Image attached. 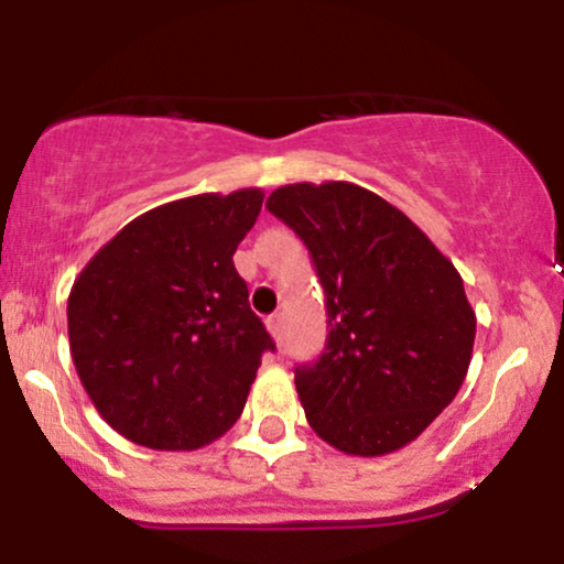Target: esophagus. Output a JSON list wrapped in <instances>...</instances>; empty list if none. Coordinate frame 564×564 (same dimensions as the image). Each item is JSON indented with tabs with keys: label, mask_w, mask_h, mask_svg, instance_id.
<instances>
[{
	"label": "esophagus",
	"mask_w": 564,
	"mask_h": 564,
	"mask_svg": "<svg viewBox=\"0 0 564 564\" xmlns=\"http://www.w3.org/2000/svg\"><path fill=\"white\" fill-rule=\"evenodd\" d=\"M268 332L273 334V339L278 341V345H281V341H283V315L281 313L270 315V318H268Z\"/></svg>",
	"instance_id": "obj_1"
}]
</instances>
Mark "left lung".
Returning <instances> with one entry per match:
<instances>
[{"instance_id": "1", "label": "left lung", "mask_w": 564, "mask_h": 564, "mask_svg": "<svg viewBox=\"0 0 564 564\" xmlns=\"http://www.w3.org/2000/svg\"><path fill=\"white\" fill-rule=\"evenodd\" d=\"M268 209L302 238L326 291V347L294 371L310 426L349 456L413 443L469 371L477 318L458 270L360 185H283Z\"/></svg>"}]
</instances>
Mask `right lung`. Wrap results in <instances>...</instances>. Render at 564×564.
Masks as SVG:
<instances>
[{
  "mask_svg": "<svg viewBox=\"0 0 564 564\" xmlns=\"http://www.w3.org/2000/svg\"><path fill=\"white\" fill-rule=\"evenodd\" d=\"M260 187L170 200L124 225L68 294L70 358L97 413L132 443L196 451L243 413L262 352L232 254Z\"/></svg>",
  "mask_w": 564,
  "mask_h": 564,
  "instance_id": "1",
  "label": "right lung"
}]
</instances>
